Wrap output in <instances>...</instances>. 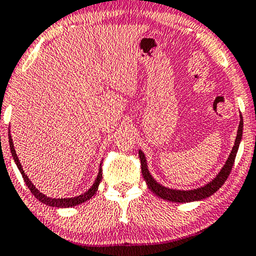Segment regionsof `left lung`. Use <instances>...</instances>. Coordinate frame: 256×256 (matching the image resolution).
<instances>
[{
    "mask_svg": "<svg viewBox=\"0 0 256 256\" xmlns=\"http://www.w3.org/2000/svg\"><path fill=\"white\" fill-rule=\"evenodd\" d=\"M240 118L241 120H240L239 128H238L234 146H233L232 152L230 154L228 161H226L224 167L222 168V170L219 172V174L216 176L210 183H208V184L204 186H200V188H197L194 190H175V189L166 188V186L159 184V183L152 178V175L150 174L148 168H147L145 154L142 153V150H139L140 164H142V172L144 178H145V181L147 183V186H148V188L152 190L156 196L161 197V198L169 202H176V203H188V202L200 200L206 198L208 196L214 195V194L217 192L222 184H224L226 180H228L230 172L232 170L233 164H234L238 148H239L241 138H242L244 122H242V117Z\"/></svg>",
    "mask_w": 256,
    "mask_h": 256,
    "instance_id": "1",
    "label": "left lung"
}]
</instances>
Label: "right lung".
Returning <instances> with one entry per match:
<instances>
[{
  "instance_id": "obj_1",
  "label": "right lung",
  "mask_w": 256,
  "mask_h": 256,
  "mask_svg": "<svg viewBox=\"0 0 256 256\" xmlns=\"http://www.w3.org/2000/svg\"><path fill=\"white\" fill-rule=\"evenodd\" d=\"M9 145H10V150H12V156L14 158V160H15V164H17V167H18L20 172L22 176H23L24 178V182L25 184L28 186V188L30 189V192L34 194L36 198L38 200H40L42 203H44L46 205H48V206H54V208H70V206H75V205H78L81 203H84V202H87L88 200H90L92 197L95 195L97 189H98V184L100 182V180H102V168H100V172H98V175H97V178L95 180V182H94V184L90 189L88 190L87 192L82 194L80 196H76V197H72V198H52V197H48L45 195H42V194L39 192L38 189H36V186L32 184L30 180L25 174L23 168H22V164L20 162L18 158H17V154H16V150L14 148V144H12V136H10V132H9Z\"/></svg>"
}]
</instances>
